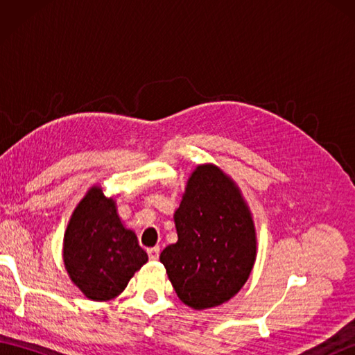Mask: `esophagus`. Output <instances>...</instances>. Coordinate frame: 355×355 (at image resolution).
Instances as JSON below:
<instances>
[{
    "mask_svg": "<svg viewBox=\"0 0 355 355\" xmlns=\"http://www.w3.org/2000/svg\"><path fill=\"white\" fill-rule=\"evenodd\" d=\"M148 256H149L150 261H157L158 256H160V247L148 248Z\"/></svg>",
    "mask_w": 355,
    "mask_h": 355,
    "instance_id": "obj_1",
    "label": "esophagus"
}]
</instances>
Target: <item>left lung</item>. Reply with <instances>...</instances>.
Instances as JSON below:
<instances>
[{"mask_svg": "<svg viewBox=\"0 0 355 355\" xmlns=\"http://www.w3.org/2000/svg\"><path fill=\"white\" fill-rule=\"evenodd\" d=\"M178 241L160 262L183 304L206 310L243 288L256 259L252 212L235 182L215 164H200L173 214Z\"/></svg>", "mask_w": 355, "mask_h": 355, "instance_id": "1", "label": "left lung"}]
</instances>
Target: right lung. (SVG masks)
Returning <instances> with one entry per match:
<instances>
[{
  "mask_svg": "<svg viewBox=\"0 0 355 355\" xmlns=\"http://www.w3.org/2000/svg\"><path fill=\"white\" fill-rule=\"evenodd\" d=\"M64 263L73 284L88 299L117 297L148 254L122 224L116 201L93 186L74 209L64 235Z\"/></svg>",
  "mask_w": 355,
  "mask_h": 355,
  "instance_id": "1",
  "label": "right lung"
}]
</instances>
